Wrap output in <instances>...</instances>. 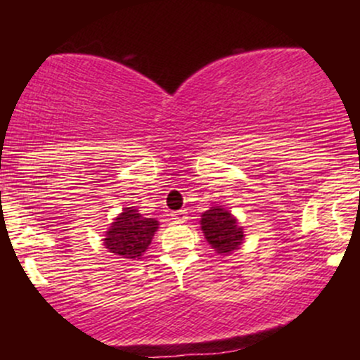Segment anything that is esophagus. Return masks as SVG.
Masks as SVG:
<instances>
[{
	"instance_id": "1",
	"label": "esophagus",
	"mask_w": 360,
	"mask_h": 360,
	"mask_svg": "<svg viewBox=\"0 0 360 360\" xmlns=\"http://www.w3.org/2000/svg\"><path fill=\"white\" fill-rule=\"evenodd\" d=\"M172 220L177 221V223H184L186 220H188V212H184V210L174 212V213H172Z\"/></svg>"
}]
</instances>
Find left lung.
Masks as SVG:
<instances>
[{
    "label": "left lung",
    "mask_w": 360,
    "mask_h": 360,
    "mask_svg": "<svg viewBox=\"0 0 360 360\" xmlns=\"http://www.w3.org/2000/svg\"><path fill=\"white\" fill-rule=\"evenodd\" d=\"M201 232L206 242L218 255H230L240 249L245 240L243 226L238 223L237 217L223 206H212L201 214Z\"/></svg>",
    "instance_id": "8db88e82"
}]
</instances>
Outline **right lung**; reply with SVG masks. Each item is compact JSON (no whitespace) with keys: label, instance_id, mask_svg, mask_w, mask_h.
I'll list each match as a JSON object with an SVG mask.
<instances>
[{"label":"right lung","instance_id":"1","mask_svg":"<svg viewBox=\"0 0 360 360\" xmlns=\"http://www.w3.org/2000/svg\"><path fill=\"white\" fill-rule=\"evenodd\" d=\"M157 229L159 221L155 218H146L135 206H128L110 223L103 243L118 259L139 260L150 245Z\"/></svg>","mask_w":360,"mask_h":360}]
</instances>
